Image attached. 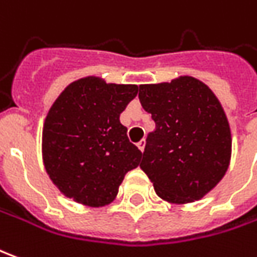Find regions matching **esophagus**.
Here are the masks:
<instances>
[{
	"label": "esophagus",
	"instance_id": "1",
	"mask_svg": "<svg viewBox=\"0 0 257 257\" xmlns=\"http://www.w3.org/2000/svg\"><path fill=\"white\" fill-rule=\"evenodd\" d=\"M145 145H146V142H145V139H142V141H139V142L136 143V146L141 149V151L143 152V149H145Z\"/></svg>",
	"mask_w": 257,
	"mask_h": 257
}]
</instances>
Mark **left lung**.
<instances>
[{"instance_id":"obj_1","label":"left lung","mask_w":257,"mask_h":257,"mask_svg":"<svg viewBox=\"0 0 257 257\" xmlns=\"http://www.w3.org/2000/svg\"><path fill=\"white\" fill-rule=\"evenodd\" d=\"M139 101L156 129L148 135L141 169L166 201L200 200L228 170L231 129L219 101L194 77L139 85Z\"/></svg>"}]
</instances>
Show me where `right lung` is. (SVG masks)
Returning <instances> with one entry per match:
<instances>
[{
    "instance_id": "right-lung-1",
    "label": "right lung",
    "mask_w": 257,
    "mask_h": 257,
    "mask_svg": "<svg viewBox=\"0 0 257 257\" xmlns=\"http://www.w3.org/2000/svg\"><path fill=\"white\" fill-rule=\"evenodd\" d=\"M136 94L138 85L85 77L56 99L43 126L42 153L49 177L66 197L88 207L106 205L125 174L139 166L142 152L119 122Z\"/></svg>"
}]
</instances>
